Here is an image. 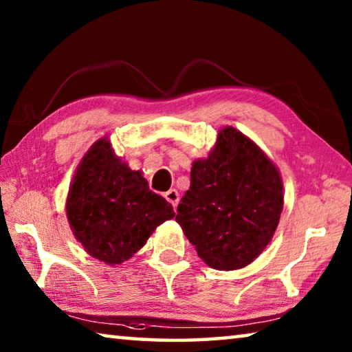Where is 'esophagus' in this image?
Instances as JSON below:
<instances>
[{
  "mask_svg": "<svg viewBox=\"0 0 352 352\" xmlns=\"http://www.w3.org/2000/svg\"><path fill=\"white\" fill-rule=\"evenodd\" d=\"M164 197L168 201H170L172 206H177L178 201H180V194H178L177 189H169L168 192L164 194Z\"/></svg>",
  "mask_w": 352,
  "mask_h": 352,
  "instance_id": "esophagus-1",
  "label": "esophagus"
}]
</instances>
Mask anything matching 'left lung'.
<instances>
[{
    "mask_svg": "<svg viewBox=\"0 0 352 352\" xmlns=\"http://www.w3.org/2000/svg\"><path fill=\"white\" fill-rule=\"evenodd\" d=\"M283 205L276 164L247 135L226 126L208 157L192 163L175 220L205 264L239 270L270 243Z\"/></svg>",
    "mask_w": 352,
    "mask_h": 352,
    "instance_id": "obj_1",
    "label": "left lung"
}]
</instances>
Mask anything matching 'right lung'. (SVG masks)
<instances>
[{
    "instance_id": "add662e5",
    "label": "right lung",
    "mask_w": 352,
    "mask_h": 352,
    "mask_svg": "<svg viewBox=\"0 0 352 352\" xmlns=\"http://www.w3.org/2000/svg\"><path fill=\"white\" fill-rule=\"evenodd\" d=\"M65 210L76 239L107 265L132 258L158 225L175 216L169 201L148 189L141 172L130 169L105 136L77 166Z\"/></svg>"
}]
</instances>
